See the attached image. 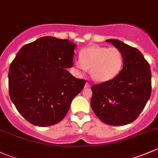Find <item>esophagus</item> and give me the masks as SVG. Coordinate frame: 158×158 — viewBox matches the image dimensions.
<instances>
[{"label": "esophagus", "mask_w": 158, "mask_h": 158, "mask_svg": "<svg viewBox=\"0 0 158 158\" xmlns=\"http://www.w3.org/2000/svg\"><path fill=\"white\" fill-rule=\"evenodd\" d=\"M89 87H90V85L88 83V82H86V83H85V88L87 89V88H89Z\"/></svg>", "instance_id": "esophagus-1"}]
</instances>
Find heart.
<instances>
[{
	"mask_svg": "<svg viewBox=\"0 0 158 158\" xmlns=\"http://www.w3.org/2000/svg\"><path fill=\"white\" fill-rule=\"evenodd\" d=\"M79 56L80 59L74 61L75 67L81 72L89 69L90 76L98 82L114 79L123 65V54L115 47L93 45L81 50Z\"/></svg>",
	"mask_w": 158,
	"mask_h": 158,
	"instance_id": "obj_1",
	"label": "heart"
}]
</instances>
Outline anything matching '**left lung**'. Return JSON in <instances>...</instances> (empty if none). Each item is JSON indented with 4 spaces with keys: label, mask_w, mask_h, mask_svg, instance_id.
I'll list each match as a JSON object with an SVG mask.
<instances>
[{
    "label": "left lung",
    "mask_w": 158,
    "mask_h": 158,
    "mask_svg": "<svg viewBox=\"0 0 158 158\" xmlns=\"http://www.w3.org/2000/svg\"><path fill=\"white\" fill-rule=\"evenodd\" d=\"M106 42L121 51L123 69L114 79L92 86L90 105L104 123L123 126L138 117L151 97V68L136 48L116 39Z\"/></svg>",
    "instance_id": "left-lung-1"
}]
</instances>
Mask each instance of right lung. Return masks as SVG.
I'll use <instances>...</instances> for the list:
<instances>
[{
    "label": "right lung",
    "mask_w": 158,
    "mask_h": 158,
    "mask_svg": "<svg viewBox=\"0 0 158 158\" xmlns=\"http://www.w3.org/2000/svg\"><path fill=\"white\" fill-rule=\"evenodd\" d=\"M76 47L67 39L42 37L24 45L12 61L10 98L31 124L49 127L60 122L83 89L86 81L66 69L73 67Z\"/></svg>",
    "instance_id": "obj_1"
}]
</instances>
